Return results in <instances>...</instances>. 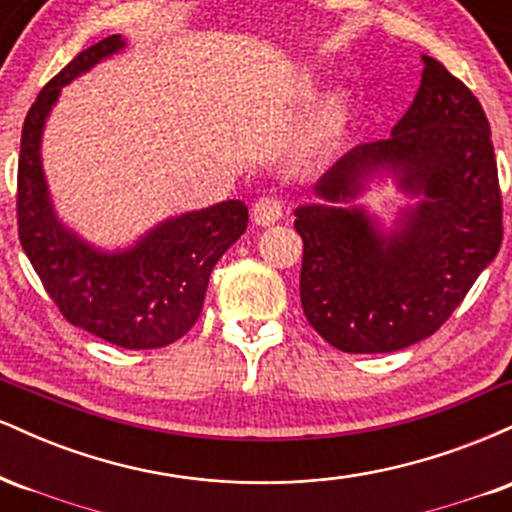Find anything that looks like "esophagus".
Instances as JSON below:
<instances>
[{
  "mask_svg": "<svg viewBox=\"0 0 512 512\" xmlns=\"http://www.w3.org/2000/svg\"><path fill=\"white\" fill-rule=\"evenodd\" d=\"M281 211H284L281 199L267 195L252 204V219H255V223H260V226H272V223L281 219Z\"/></svg>",
  "mask_w": 512,
  "mask_h": 512,
  "instance_id": "34e87169",
  "label": "esophagus"
}]
</instances>
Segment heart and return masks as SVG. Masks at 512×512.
<instances>
[{"label": "heart", "instance_id": "b5f03b06", "mask_svg": "<svg viewBox=\"0 0 512 512\" xmlns=\"http://www.w3.org/2000/svg\"><path fill=\"white\" fill-rule=\"evenodd\" d=\"M315 81H305V91H313ZM351 120V101L344 93H337V96L327 98L325 103L320 105L313 122H310L308 132L303 134V139L296 146V156L301 161H313V158L327 154L339 139L344 137L346 129H349Z\"/></svg>", "mask_w": 512, "mask_h": 512}]
</instances>
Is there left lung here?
Wrapping results in <instances>:
<instances>
[{
  "label": "left lung",
  "mask_w": 512,
  "mask_h": 512,
  "mask_svg": "<svg viewBox=\"0 0 512 512\" xmlns=\"http://www.w3.org/2000/svg\"><path fill=\"white\" fill-rule=\"evenodd\" d=\"M421 60L419 91L390 137L339 158L315 185L325 202L296 209L303 313L346 354H387L431 337L501 248V187L484 108L443 64ZM383 172L420 197L390 234L350 204Z\"/></svg>",
  "instance_id": "8db88e82"
}]
</instances>
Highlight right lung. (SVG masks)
I'll use <instances>...</instances> for the list:
<instances>
[{"instance_id":"1","label":"right lung","mask_w":512,"mask_h":512,"mask_svg":"<svg viewBox=\"0 0 512 512\" xmlns=\"http://www.w3.org/2000/svg\"><path fill=\"white\" fill-rule=\"evenodd\" d=\"M125 50L108 35L74 57L28 110L19 156V240L35 274L74 327L122 349H161L190 332L207 296L209 274L248 228L240 199L161 221L125 250H98L57 219L40 142L62 86Z\"/></svg>"}]
</instances>
